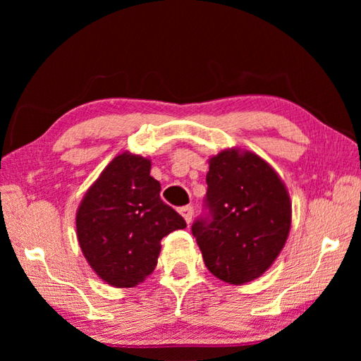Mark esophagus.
I'll return each instance as SVG.
<instances>
[{"instance_id":"34e87169","label":"esophagus","mask_w":361,"mask_h":361,"mask_svg":"<svg viewBox=\"0 0 361 361\" xmlns=\"http://www.w3.org/2000/svg\"><path fill=\"white\" fill-rule=\"evenodd\" d=\"M180 213H181V216L185 218V221L189 224L192 221V215H194V210H192V207L191 205H186V207H181L180 209Z\"/></svg>"}]
</instances>
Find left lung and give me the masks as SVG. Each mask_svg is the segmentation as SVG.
Here are the masks:
<instances>
[{
    "label": "left lung",
    "instance_id": "obj_1",
    "mask_svg": "<svg viewBox=\"0 0 361 361\" xmlns=\"http://www.w3.org/2000/svg\"><path fill=\"white\" fill-rule=\"evenodd\" d=\"M207 185L209 216L191 228L205 266L226 283L252 282L288 239L291 200L285 183L258 154L228 148L209 159Z\"/></svg>",
    "mask_w": 361,
    "mask_h": 361
}]
</instances>
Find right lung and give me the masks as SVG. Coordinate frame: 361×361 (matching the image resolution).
I'll return each mask as SVG.
<instances>
[{
	"instance_id": "1",
	"label": "right lung",
	"mask_w": 361,
	"mask_h": 361,
	"mask_svg": "<svg viewBox=\"0 0 361 361\" xmlns=\"http://www.w3.org/2000/svg\"><path fill=\"white\" fill-rule=\"evenodd\" d=\"M148 157L116 156L84 194L76 234L84 258L103 282L132 288L151 276L162 237L186 223L161 199Z\"/></svg>"
}]
</instances>
